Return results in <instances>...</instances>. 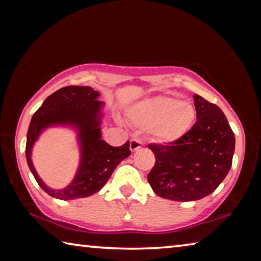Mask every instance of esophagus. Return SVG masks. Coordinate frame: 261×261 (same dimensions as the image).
Wrapping results in <instances>:
<instances>
[{"instance_id":"1","label":"esophagus","mask_w":261,"mask_h":261,"mask_svg":"<svg viewBox=\"0 0 261 261\" xmlns=\"http://www.w3.org/2000/svg\"><path fill=\"white\" fill-rule=\"evenodd\" d=\"M143 147V143L139 139H131L130 140V149L131 152H135L137 149Z\"/></svg>"}]
</instances>
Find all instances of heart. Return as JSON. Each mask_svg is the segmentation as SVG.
Masks as SVG:
<instances>
[{
	"mask_svg": "<svg viewBox=\"0 0 261 261\" xmlns=\"http://www.w3.org/2000/svg\"><path fill=\"white\" fill-rule=\"evenodd\" d=\"M130 121L149 130L161 143H171L187 134L196 120L193 106L173 96H154L136 103L127 113Z\"/></svg>",
	"mask_w": 261,
	"mask_h": 261,
	"instance_id": "1",
	"label": "heart"
}]
</instances>
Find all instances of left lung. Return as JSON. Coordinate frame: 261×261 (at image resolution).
Wrapping results in <instances>:
<instances>
[{
  "label": "left lung",
  "mask_w": 261,
  "mask_h": 261,
  "mask_svg": "<svg viewBox=\"0 0 261 261\" xmlns=\"http://www.w3.org/2000/svg\"><path fill=\"white\" fill-rule=\"evenodd\" d=\"M198 121L169 145L149 144L155 165L147 175L159 197L199 200L219 187L230 170L235 135L218 106L194 94Z\"/></svg>",
  "instance_id": "8db88e82"
}]
</instances>
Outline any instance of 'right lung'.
I'll list each match as a JSON object with an SVG mask.
<instances>
[{"label": "right lung", "instance_id": "right-lung-1", "mask_svg": "<svg viewBox=\"0 0 261 261\" xmlns=\"http://www.w3.org/2000/svg\"><path fill=\"white\" fill-rule=\"evenodd\" d=\"M100 93L90 86H67L48 96L34 113L26 138V161L40 188L53 198L71 200L86 198L100 191L120 162L130 155V143L113 147L101 139V122L105 103ZM67 126L76 129L81 149V161L73 182L55 190L46 186L32 162L35 141L47 127Z\"/></svg>", "mask_w": 261, "mask_h": 261}]
</instances>
